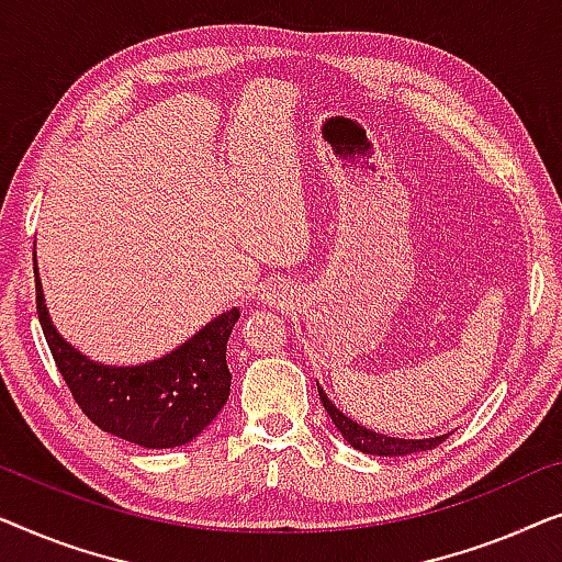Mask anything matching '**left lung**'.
I'll return each mask as SVG.
<instances>
[{"mask_svg":"<svg viewBox=\"0 0 562 562\" xmlns=\"http://www.w3.org/2000/svg\"><path fill=\"white\" fill-rule=\"evenodd\" d=\"M318 394H321V402L323 407H326V413L330 415V420L338 430H341V436L351 442L353 448L361 450V453H371V456H407V453H417V450H430L440 446L442 440L448 436H440V438H425V440H405V438H386L382 432H374V430H367L363 425H357L353 420H349L341 409L334 407V402H330L323 390L318 386Z\"/></svg>","mask_w":562,"mask_h":562,"instance_id":"1","label":"left lung"}]
</instances>
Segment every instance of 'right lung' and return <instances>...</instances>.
Listing matches in <instances>:
<instances>
[{"label":"right lung","instance_id":"obj_1","mask_svg":"<svg viewBox=\"0 0 562 562\" xmlns=\"http://www.w3.org/2000/svg\"><path fill=\"white\" fill-rule=\"evenodd\" d=\"M35 303L45 341L63 382L93 425L142 448L191 442L228 400L226 341L239 311L221 313L191 341L142 367H101L63 341L53 328L35 272Z\"/></svg>","mask_w":562,"mask_h":562}]
</instances>
